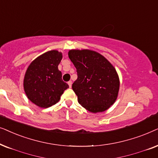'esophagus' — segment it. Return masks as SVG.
Listing matches in <instances>:
<instances>
[{"label":"esophagus","instance_id":"34e87169","mask_svg":"<svg viewBox=\"0 0 158 158\" xmlns=\"http://www.w3.org/2000/svg\"><path fill=\"white\" fill-rule=\"evenodd\" d=\"M68 85H69V87H71V86H72V81H69V82H68Z\"/></svg>","mask_w":158,"mask_h":158}]
</instances>
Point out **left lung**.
Returning <instances> with one entry per match:
<instances>
[{"label":"left lung","instance_id":"left-lung-1","mask_svg":"<svg viewBox=\"0 0 158 158\" xmlns=\"http://www.w3.org/2000/svg\"><path fill=\"white\" fill-rule=\"evenodd\" d=\"M69 57L77 69L72 89L78 102L92 113L108 110L116 100L120 81L112 64L98 52L71 50Z\"/></svg>","mask_w":158,"mask_h":158}]
</instances>
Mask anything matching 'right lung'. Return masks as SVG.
I'll use <instances>...</instances> for the list:
<instances>
[{
  "label": "right lung",
  "instance_id": "obj_1",
  "mask_svg": "<svg viewBox=\"0 0 158 158\" xmlns=\"http://www.w3.org/2000/svg\"><path fill=\"white\" fill-rule=\"evenodd\" d=\"M62 58V52L50 50L35 58L27 69L24 92L29 100L40 108H47L57 103L69 88L58 68Z\"/></svg>",
  "mask_w": 158,
  "mask_h": 158
}]
</instances>
